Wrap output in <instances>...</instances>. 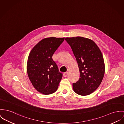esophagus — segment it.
<instances>
[{
  "label": "esophagus",
  "instance_id": "esophagus-1",
  "mask_svg": "<svg viewBox=\"0 0 124 124\" xmlns=\"http://www.w3.org/2000/svg\"><path fill=\"white\" fill-rule=\"evenodd\" d=\"M67 75H68V72H65V73H64L63 76L64 77H66L67 76Z\"/></svg>",
  "mask_w": 124,
  "mask_h": 124
}]
</instances>
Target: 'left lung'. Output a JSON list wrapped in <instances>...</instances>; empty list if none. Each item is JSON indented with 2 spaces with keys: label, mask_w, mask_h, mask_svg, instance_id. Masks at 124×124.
I'll list each match as a JSON object with an SVG mask.
<instances>
[{
  "label": "left lung",
  "mask_w": 124,
  "mask_h": 124,
  "mask_svg": "<svg viewBox=\"0 0 124 124\" xmlns=\"http://www.w3.org/2000/svg\"><path fill=\"white\" fill-rule=\"evenodd\" d=\"M76 58L80 78L73 84L74 91L79 95H88L99 87L105 73L102 53L95 43L83 37L66 38Z\"/></svg>",
  "instance_id": "obj_1"
}]
</instances>
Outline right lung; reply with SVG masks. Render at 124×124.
Segmentation results:
<instances>
[{"mask_svg":"<svg viewBox=\"0 0 124 124\" xmlns=\"http://www.w3.org/2000/svg\"><path fill=\"white\" fill-rule=\"evenodd\" d=\"M65 38L43 39L31 50L27 62L29 78L34 88L45 95L57 90L62 74L52 56Z\"/></svg>","mask_w":124,"mask_h":124,"instance_id":"obj_1","label":"right lung"}]
</instances>
